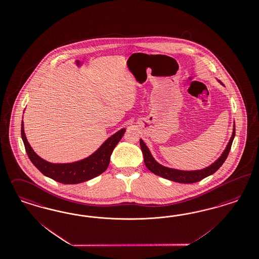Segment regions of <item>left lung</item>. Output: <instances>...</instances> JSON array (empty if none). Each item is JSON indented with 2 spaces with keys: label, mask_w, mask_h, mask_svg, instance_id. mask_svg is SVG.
Returning <instances> with one entry per match:
<instances>
[{
  "label": "left lung",
  "mask_w": 259,
  "mask_h": 259,
  "mask_svg": "<svg viewBox=\"0 0 259 259\" xmlns=\"http://www.w3.org/2000/svg\"><path fill=\"white\" fill-rule=\"evenodd\" d=\"M218 81L222 85H224L219 79H218ZM234 136H235V124L233 125V132H232V135L230 137V142L227 145L225 151L221 154L220 157L215 162L209 165L208 167L201 169V170H195V171H182V170L165 167L153 158L149 148L146 146V144L144 143L142 139H140V147H141V150L143 153L144 162H145L146 167L154 175H157L159 177H162L164 179L172 181V182H180V183H194V182H200L202 179L214 174L220 168L229 155Z\"/></svg>",
  "instance_id": "obj_1"
}]
</instances>
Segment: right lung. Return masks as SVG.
Masks as SVG:
<instances>
[{
    "instance_id": "add662e5",
    "label": "right lung",
    "mask_w": 259,
    "mask_h": 259,
    "mask_svg": "<svg viewBox=\"0 0 259 259\" xmlns=\"http://www.w3.org/2000/svg\"><path fill=\"white\" fill-rule=\"evenodd\" d=\"M21 126L22 139L30 161L44 176L63 184H77L87 182L105 172L109 165L111 153L125 132V128H122L111 135L95 153L87 156V158L76 162L51 163L41 158L32 150L24 132L23 122Z\"/></svg>"
}]
</instances>
